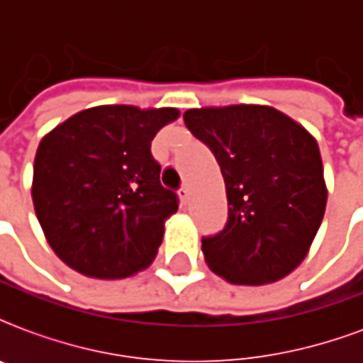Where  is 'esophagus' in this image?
Listing matches in <instances>:
<instances>
[{
  "label": "esophagus",
  "mask_w": 363,
  "mask_h": 363,
  "mask_svg": "<svg viewBox=\"0 0 363 363\" xmlns=\"http://www.w3.org/2000/svg\"><path fill=\"white\" fill-rule=\"evenodd\" d=\"M179 196H181V199L184 201V203H186L188 199H190V186H188L186 182H184V184L179 188Z\"/></svg>",
  "instance_id": "34e87169"
}]
</instances>
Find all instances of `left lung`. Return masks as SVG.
<instances>
[{
  "label": "left lung",
  "mask_w": 363,
  "mask_h": 363,
  "mask_svg": "<svg viewBox=\"0 0 363 363\" xmlns=\"http://www.w3.org/2000/svg\"><path fill=\"white\" fill-rule=\"evenodd\" d=\"M184 124L215 154L226 182V226L201 239L211 269L233 284L286 277L307 256L326 211L315 137L264 105L190 109Z\"/></svg>",
  "instance_id": "obj_1"
}]
</instances>
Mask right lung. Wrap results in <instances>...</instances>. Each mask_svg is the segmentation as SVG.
Returning a JSON list of instances; mask_svg holds the SVG:
<instances>
[{
	"label": "right lung",
	"mask_w": 363,
	"mask_h": 363,
	"mask_svg": "<svg viewBox=\"0 0 363 363\" xmlns=\"http://www.w3.org/2000/svg\"><path fill=\"white\" fill-rule=\"evenodd\" d=\"M179 111L104 105L43 137L31 198L47 241L65 264L96 279L145 269L179 196L162 186L150 143Z\"/></svg>",
	"instance_id": "1"
}]
</instances>
